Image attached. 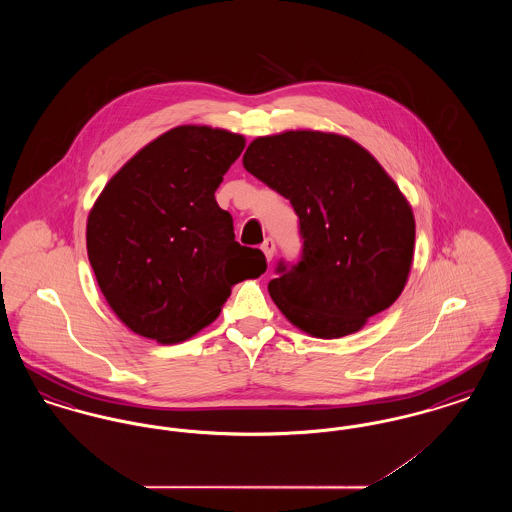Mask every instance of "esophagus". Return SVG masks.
Listing matches in <instances>:
<instances>
[{"label":"esophagus","instance_id":"obj_1","mask_svg":"<svg viewBox=\"0 0 512 512\" xmlns=\"http://www.w3.org/2000/svg\"><path fill=\"white\" fill-rule=\"evenodd\" d=\"M261 249H263V253H265V257H267L268 261L274 257V251H276V244H274V240L272 238H267L263 244H261Z\"/></svg>","mask_w":512,"mask_h":512}]
</instances>
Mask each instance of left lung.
<instances>
[{
  "instance_id": "8db88e82",
  "label": "left lung",
  "mask_w": 512,
  "mask_h": 512,
  "mask_svg": "<svg viewBox=\"0 0 512 512\" xmlns=\"http://www.w3.org/2000/svg\"><path fill=\"white\" fill-rule=\"evenodd\" d=\"M245 171L290 199L301 253L268 293L293 324L341 338L388 309L413 263L414 217L378 161L349 138L295 130L251 142Z\"/></svg>"
}]
</instances>
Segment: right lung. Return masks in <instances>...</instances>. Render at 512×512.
Instances as JSON below:
<instances>
[{
  "label": "right lung",
  "instance_id": "add662e5",
  "mask_svg": "<svg viewBox=\"0 0 512 512\" xmlns=\"http://www.w3.org/2000/svg\"><path fill=\"white\" fill-rule=\"evenodd\" d=\"M244 136L178 126L153 140L99 195L86 230L101 293L136 334L178 343L219 317L232 286L267 270L236 242L215 192Z\"/></svg>",
  "mask_w": 512,
  "mask_h": 512
}]
</instances>
